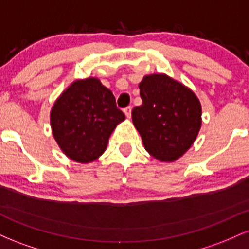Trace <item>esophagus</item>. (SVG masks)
<instances>
[{"instance_id":"obj_1","label":"esophagus","mask_w":249,"mask_h":249,"mask_svg":"<svg viewBox=\"0 0 249 249\" xmlns=\"http://www.w3.org/2000/svg\"><path fill=\"white\" fill-rule=\"evenodd\" d=\"M131 111H132V107H127L124 108V113H125V116H126L127 119L131 118Z\"/></svg>"}]
</instances>
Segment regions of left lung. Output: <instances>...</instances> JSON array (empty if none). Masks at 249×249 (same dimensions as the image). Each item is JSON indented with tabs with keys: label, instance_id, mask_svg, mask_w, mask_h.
Segmentation results:
<instances>
[{
	"label": "left lung",
	"instance_id": "left-lung-1",
	"mask_svg": "<svg viewBox=\"0 0 249 249\" xmlns=\"http://www.w3.org/2000/svg\"><path fill=\"white\" fill-rule=\"evenodd\" d=\"M142 104L132 122L145 150L160 161H174L192 146L201 127V104L191 89L164 73L139 83Z\"/></svg>",
	"mask_w": 249,
	"mask_h": 249
}]
</instances>
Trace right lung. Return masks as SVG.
<instances>
[{
	"label": "right lung",
	"instance_id": "obj_1",
	"mask_svg": "<svg viewBox=\"0 0 249 249\" xmlns=\"http://www.w3.org/2000/svg\"><path fill=\"white\" fill-rule=\"evenodd\" d=\"M125 115L113 93L95 77L77 79L57 98L50 112L53 138L71 160L88 164L107 150Z\"/></svg>",
	"mask_w": 249,
	"mask_h": 249
}]
</instances>
